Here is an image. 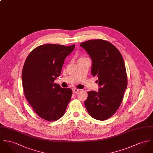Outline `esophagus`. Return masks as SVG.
<instances>
[{"label":"esophagus","instance_id":"obj_1","mask_svg":"<svg viewBox=\"0 0 153 153\" xmlns=\"http://www.w3.org/2000/svg\"><path fill=\"white\" fill-rule=\"evenodd\" d=\"M80 91V90L77 89V88H72V91L73 93H77V92H79Z\"/></svg>","mask_w":153,"mask_h":153}]
</instances>
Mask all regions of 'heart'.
<instances>
[{"label": "heart", "mask_w": 153, "mask_h": 153, "mask_svg": "<svg viewBox=\"0 0 153 153\" xmlns=\"http://www.w3.org/2000/svg\"><path fill=\"white\" fill-rule=\"evenodd\" d=\"M80 59H82V58H80Z\"/></svg>", "instance_id": "b5f03b06"}]
</instances>
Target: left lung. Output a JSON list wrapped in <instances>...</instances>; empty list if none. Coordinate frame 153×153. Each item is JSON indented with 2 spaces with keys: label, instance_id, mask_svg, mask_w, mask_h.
Here are the masks:
<instances>
[{
  "label": "left lung",
  "instance_id": "obj_1",
  "mask_svg": "<svg viewBox=\"0 0 153 153\" xmlns=\"http://www.w3.org/2000/svg\"><path fill=\"white\" fill-rule=\"evenodd\" d=\"M92 59L91 74L98 79V92H88L84 104L89 115L97 120L111 117L122 101L128 80L122 56L111 42L102 39L80 44Z\"/></svg>",
  "mask_w": 153,
  "mask_h": 153
}]
</instances>
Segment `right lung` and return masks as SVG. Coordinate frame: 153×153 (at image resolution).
<instances>
[{
    "label": "right lung",
    "mask_w": 153,
    "mask_h": 153,
    "mask_svg": "<svg viewBox=\"0 0 153 153\" xmlns=\"http://www.w3.org/2000/svg\"><path fill=\"white\" fill-rule=\"evenodd\" d=\"M74 47V44L40 45L30 53L24 64L25 97L35 113L47 121L61 118L71 101V89L61 88L54 81L61 73L65 59Z\"/></svg>",
    "instance_id": "obj_1"
}]
</instances>
